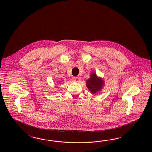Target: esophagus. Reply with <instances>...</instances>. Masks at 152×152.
Masks as SVG:
<instances>
[{
	"mask_svg": "<svg viewBox=\"0 0 152 152\" xmlns=\"http://www.w3.org/2000/svg\"><path fill=\"white\" fill-rule=\"evenodd\" d=\"M80 77H73L72 78L73 81L76 82H80Z\"/></svg>",
	"mask_w": 152,
	"mask_h": 152,
	"instance_id": "1",
	"label": "esophagus"
}]
</instances>
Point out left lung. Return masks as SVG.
<instances>
[{
	"label": "left lung",
	"mask_w": 152,
	"mask_h": 152,
	"mask_svg": "<svg viewBox=\"0 0 152 152\" xmlns=\"http://www.w3.org/2000/svg\"><path fill=\"white\" fill-rule=\"evenodd\" d=\"M87 87L92 93L96 94L101 91L104 86V82L101 77H99L96 73L92 72L90 75V78L87 80Z\"/></svg>",
	"instance_id": "8db88e82"
}]
</instances>
